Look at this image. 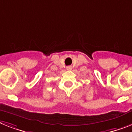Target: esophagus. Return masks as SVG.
Returning <instances> with one entry per match:
<instances>
[{"label": "esophagus", "instance_id": "34e87169", "mask_svg": "<svg viewBox=\"0 0 132 132\" xmlns=\"http://www.w3.org/2000/svg\"><path fill=\"white\" fill-rule=\"evenodd\" d=\"M71 69H72L71 66H68V67H67V70H71Z\"/></svg>", "mask_w": 132, "mask_h": 132}]
</instances>
